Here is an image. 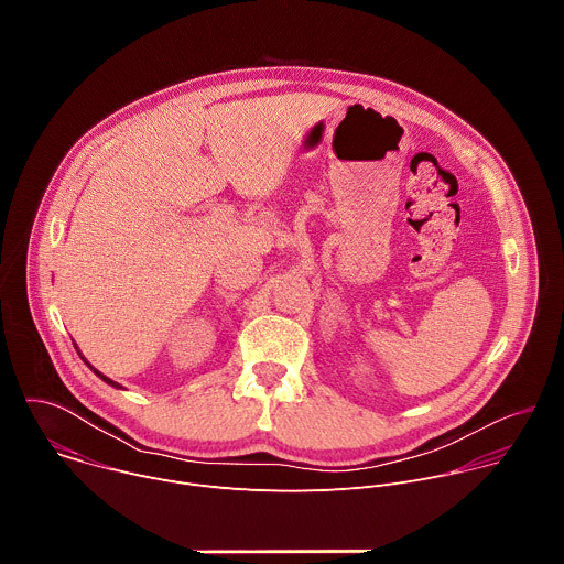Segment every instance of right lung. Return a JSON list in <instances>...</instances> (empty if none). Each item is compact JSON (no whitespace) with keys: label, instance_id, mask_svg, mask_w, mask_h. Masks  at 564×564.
Wrapping results in <instances>:
<instances>
[{"label":"right lung","instance_id":"add662e5","mask_svg":"<svg viewBox=\"0 0 564 564\" xmlns=\"http://www.w3.org/2000/svg\"><path fill=\"white\" fill-rule=\"evenodd\" d=\"M79 357H83V352H79ZM83 359H85V357H83ZM85 364H87V366H89V368H91V370H94V372H96V375H98V377H100V379H102V381H105V383H109V386H113V388H122V386H120V383H118V381H113V379H109V377H107V375H102V372H100V370H96V368H94V366H91V364H89V361H87V359H85Z\"/></svg>","mask_w":564,"mask_h":564}]
</instances>
